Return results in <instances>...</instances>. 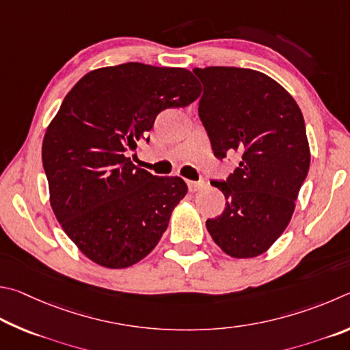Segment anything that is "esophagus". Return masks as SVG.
Returning <instances> with one entry per match:
<instances>
[{"mask_svg": "<svg viewBox=\"0 0 350 350\" xmlns=\"http://www.w3.org/2000/svg\"><path fill=\"white\" fill-rule=\"evenodd\" d=\"M187 186L191 192H198L204 187V183L203 181H187Z\"/></svg>", "mask_w": 350, "mask_h": 350, "instance_id": "esophagus-1", "label": "esophagus"}]
</instances>
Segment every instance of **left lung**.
Returning a JSON list of instances; mask_svg holds the SVG:
<instances>
[{
  "instance_id": "8db88e82",
  "label": "left lung",
  "mask_w": 350,
  "mask_h": 350,
  "mask_svg": "<svg viewBox=\"0 0 350 350\" xmlns=\"http://www.w3.org/2000/svg\"><path fill=\"white\" fill-rule=\"evenodd\" d=\"M203 83L198 113L213 153L238 152L228 181H212L226 197L207 219L212 240L234 258H254L278 240L308 176L310 149L297 101L266 73L241 67L193 69Z\"/></svg>"
}]
</instances>
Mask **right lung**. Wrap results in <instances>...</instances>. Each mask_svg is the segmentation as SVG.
I'll list each match as a JSON object with an SVG mask.
<instances>
[{
  "instance_id": "obj_1",
  "label": "right lung",
  "mask_w": 350,
  "mask_h": 350,
  "mask_svg": "<svg viewBox=\"0 0 350 350\" xmlns=\"http://www.w3.org/2000/svg\"><path fill=\"white\" fill-rule=\"evenodd\" d=\"M200 94L191 70L126 63L85 73L66 95L42 139V165L55 217L96 265L133 266L161 240L187 185L127 155L161 110Z\"/></svg>"
}]
</instances>
